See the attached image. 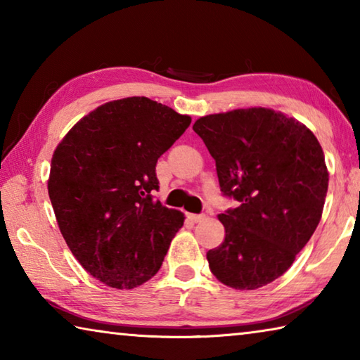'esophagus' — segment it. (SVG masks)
Listing matches in <instances>:
<instances>
[{
	"instance_id": "1",
	"label": "esophagus",
	"mask_w": 360,
	"mask_h": 360,
	"mask_svg": "<svg viewBox=\"0 0 360 360\" xmlns=\"http://www.w3.org/2000/svg\"><path fill=\"white\" fill-rule=\"evenodd\" d=\"M187 219L192 222H200L205 219V214H187Z\"/></svg>"
}]
</instances>
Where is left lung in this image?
<instances>
[{"mask_svg": "<svg viewBox=\"0 0 360 360\" xmlns=\"http://www.w3.org/2000/svg\"><path fill=\"white\" fill-rule=\"evenodd\" d=\"M193 131L216 162L225 238L206 252L219 281L238 290L270 284L294 264L324 208L328 173L318 139L295 119L266 108L200 117Z\"/></svg>", "mask_w": 360, "mask_h": 360, "instance_id": "left-lung-1", "label": "left lung"}]
</instances>
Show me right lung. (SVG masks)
<instances>
[{
	"mask_svg": "<svg viewBox=\"0 0 360 360\" xmlns=\"http://www.w3.org/2000/svg\"><path fill=\"white\" fill-rule=\"evenodd\" d=\"M146 96L109 101L57 146L47 182L71 252L109 288L133 289L160 270L184 214L155 202L157 160L191 125Z\"/></svg>",
	"mask_w": 360,
	"mask_h": 360,
	"instance_id": "add662e5",
	"label": "right lung"
}]
</instances>
